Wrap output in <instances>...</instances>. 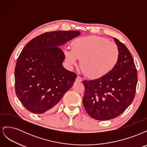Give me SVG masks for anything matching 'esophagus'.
<instances>
[{
	"instance_id": "obj_1",
	"label": "esophagus",
	"mask_w": 147,
	"mask_h": 147,
	"mask_svg": "<svg viewBox=\"0 0 147 147\" xmlns=\"http://www.w3.org/2000/svg\"><path fill=\"white\" fill-rule=\"evenodd\" d=\"M82 81V78L80 76H77V78H76V82H81Z\"/></svg>"
}]
</instances>
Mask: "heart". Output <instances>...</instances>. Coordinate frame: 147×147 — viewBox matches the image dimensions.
Returning <instances> with one entry per match:
<instances>
[{"mask_svg": "<svg viewBox=\"0 0 147 147\" xmlns=\"http://www.w3.org/2000/svg\"><path fill=\"white\" fill-rule=\"evenodd\" d=\"M64 55L70 65H77L82 59L80 68L83 74L89 78H99L115 68L119 52L116 44L107 38L91 35L75 40L72 49H65Z\"/></svg>", "mask_w": 147, "mask_h": 147, "instance_id": "b5f03b06", "label": "heart"}]
</instances>
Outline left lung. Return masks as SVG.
Segmentation results:
<instances>
[{
	"label": "left lung",
	"instance_id": "left-lung-1",
	"mask_svg": "<svg viewBox=\"0 0 147 147\" xmlns=\"http://www.w3.org/2000/svg\"><path fill=\"white\" fill-rule=\"evenodd\" d=\"M119 55L115 68L105 76L84 80L83 104L90 116L97 120H109L123 113L134 100L137 71L127 48L114 38Z\"/></svg>",
	"mask_w": 147,
	"mask_h": 147
}]
</instances>
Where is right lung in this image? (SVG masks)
<instances>
[{
  "label": "right lung",
  "mask_w": 147,
  "mask_h": 147,
  "mask_svg": "<svg viewBox=\"0 0 147 147\" xmlns=\"http://www.w3.org/2000/svg\"><path fill=\"white\" fill-rule=\"evenodd\" d=\"M80 34L77 30L45 32L23 49L15 66V87L18 98L29 112L51 111L73 86L77 75L63 67L65 55L59 47Z\"/></svg>",
  "instance_id": "add662e5"
}]
</instances>
